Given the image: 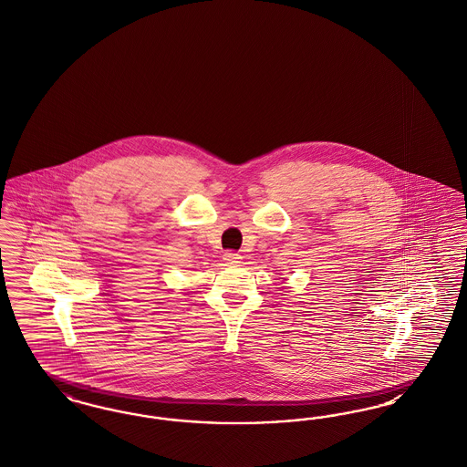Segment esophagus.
I'll use <instances>...</instances> for the list:
<instances>
[{"instance_id":"esophagus-1","label":"esophagus","mask_w":467,"mask_h":467,"mask_svg":"<svg viewBox=\"0 0 467 467\" xmlns=\"http://www.w3.org/2000/svg\"><path fill=\"white\" fill-rule=\"evenodd\" d=\"M223 259H224L225 264H229V265H236V264H240V261H242V255L236 254V252H225Z\"/></svg>"}]
</instances>
